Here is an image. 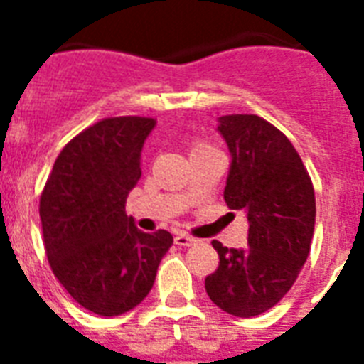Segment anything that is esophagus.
Here are the masks:
<instances>
[{
	"mask_svg": "<svg viewBox=\"0 0 364 364\" xmlns=\"http://www.w3.org/2000/svg\"><path fill=\"white\" fill-rule=\"evenodd\" d=\"M194 242H196V240H194L193 236H188V234H177L176 236V245H179V247H188V245H193Z\"/></svg>",
	"mask_w": 364,
	"mask_h": 364,
	"instance_id": "esophagus-1",
	"label": "esophagus"
}]
</instances>
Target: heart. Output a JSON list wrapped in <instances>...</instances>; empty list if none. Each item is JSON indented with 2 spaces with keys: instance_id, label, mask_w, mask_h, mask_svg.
<instances>
[{
  "instance_id": "b5f03b06",
  "label": "heart",
  "mask_w": 364,
  "mask_h": 364,
  "mask_svg": "<svg viewBox=\"0 0 364 364\" xmlns=\"http://www.w3.org/2000/svg\"><path fill=\"white\" fill-rule=\"evenodd\" d=\"M204 149H211L210 145H208V143H204V141H196L193 145V151H191V153H196V151H204Z\"/></svg>"
}]
</instances>
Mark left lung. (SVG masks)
I'll return each mask as SVG.
<instances>
[{
  "label": "left lung",
  "mask_w": 364,
  "mask_h": 364,
  "mask_svg": "<svg viewBox=\"0 0 364 364\" xmlns=\"http://www.w3.org/2000/svg\"><path fill=\"white\" fill-rule=\"evenodd\" d=\"M219 132L232 154L225 202L247 215L249 245L211 242L219 266L205 293L230 316L255 317L287 294L310 255L316 194L293 143L262 117L225 115Z\"/></svg>",
  "instance_id": "1"
}]
</instances>
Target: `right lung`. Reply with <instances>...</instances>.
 <instances>
[{"instance_id": "right-lung-1", "label": "right lung", "mask_w": 364, "mask_h": 364, "mask_svg": "<svg viewBox=\"0 0 364 364\" xmlns=\"http://www.w3.org/2000/svg\"><path fill=\"white\" fill-rule=\"evenodd\" d=\"M154 124L151 117H109L88 126L60 151L39 200L50 270L98 316L136 308L173 243L168 230L141 232L124 211Z\"/></svg>"}]
</instances>
